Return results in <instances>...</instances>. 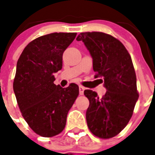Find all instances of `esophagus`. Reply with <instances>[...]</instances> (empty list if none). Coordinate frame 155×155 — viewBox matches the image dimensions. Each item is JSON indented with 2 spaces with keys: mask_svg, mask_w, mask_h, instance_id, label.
Returning a JSON list of instances; mask_svg holds the SVG:
<instances>
[{
  "mask_svg": "<svg viewBox=\"0 0 155 155\" xmlns=\"http://www.w3.org/2000/svg\"><path fill=\"white\" fill-rule=\"evenodd\" d=\"M84 90H85V87L81 85L79 86V94H80V95H83Z\"/></svg>",
  "mask_w": 155,
  "mask_h": 155,
  "instance_id": "1",
  "label": "esophagus"
}]
</instances>
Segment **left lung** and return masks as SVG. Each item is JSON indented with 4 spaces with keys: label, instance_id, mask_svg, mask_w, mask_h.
I'll use <instances>...</instances> for the list:
<instances>
[{
    "label": "left lung",
    "instance_id": "1",
    "mask_svg": "<svg viewBox=\"0 0 155 155\" xmlns=\"http://www.w3.org/2000/svg\"><path fill=\"white\" fill-rule=\"evenodd\" d=\"M76 39L89 51L95 78L103 79L100 80L107 91L102 98L91 90L84 91L89 100L87 127L98 137H113L127 125L139 97L131 57L124 44L109 34L81 32Z\"/></svg>",
    "mask_w": 155,
    "mask_h": 155
}]
</instances>
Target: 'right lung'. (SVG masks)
Here are the masks:
<instances>
[{
	"instance_id": "right-lung-1",
	"label": "right lung",
	"mask_w": 155,
	"mask_h": 155,
	"mask_svg": "<svg viewBox=\"0 0 155 155\" xmlns=\"http://www.w3.org/2000/svg\"><path fill=\"white\" fill-rule=\"evenodd\" d=\"M75 32H54L29 42L17 62L13 88L23 118L44 137L63 131L67 116L78 96V84L56 85L54 73L62 69L63 53Z\"/></svg>"
}]
</instances>
